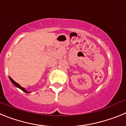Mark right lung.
<instances>
[{"instance_id": "obj_1", "label": "right lung", "mask_w": 126, "mask_h": 126, "mask_svg": "<svg viewBox=\"0 0 126 126\" xmlns=\"http://www.w3.org/2000/svg\"><path fill=\"white\" fill-rule=\"evenodd\" d=\"M9 79H11V82H12V83H13V84H14V86H16V87H17V88H19V89H21V90L22 91H23V92H25V93H30V92H27V91H26V90H25V89H24V88L21 87V86H20L19 84H18V83H16V82H15V81H14V80L13 79L11 78H10V77H9Z\"/></svg>"}]
</instances>
